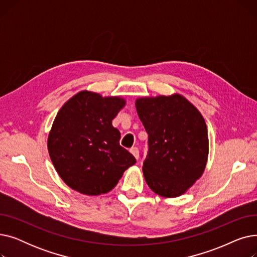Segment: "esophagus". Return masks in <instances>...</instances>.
<instances>
[{
	"mask_svg": "<svg viewBox=\"0 0 257 257\" xmlns=\"http://www.w3.org/2000/svg\"><path fill=\"white\" fill-rule=\"evenodd\" d=\"M130 153L138 159V158H139V155H140V150H139V148H137V147H133V148H131V149H130Z\"/></svg>",
	"mask_w": 257,
	"mask_h": 257,
	"instance_id": "1",
	"label": "esophagus"
}]
</instances>
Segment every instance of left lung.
<instances>
[{"instance_id": "1", "label": "left lung", "mask_w": 257, "mask_h": 257, "mask_svg": "<svg viewBox=\"0 0 257 257\" xmlns=\"http://www.w3.org/2000/svg\"><path fill=\"white\" fill-rule=\"evenodd\" d=\"M136 107L148 133L143 164L147 184L159 196H181L206 167L208 136L203 116L178 93L140 98Z\"/></svg>"}]
</instances>
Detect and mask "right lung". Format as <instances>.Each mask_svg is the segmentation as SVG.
<instances>
[{"mask_svg":"<svg viewBox=\"0 0 257 257\" xmlns=\"http://www.w3.org/2000/svg\"><path fill=\"white\" fill-rule=\"evenodd\" d=\"M126 104L123 98L80 91L58 111L48 138L52 163L73 190L88 196L110 192L123 173L137 163L119 146L112 119Z\"/></svg>","mask_w":257,"mask_h":257,"instance_id":"right-lung-1","label":"right lung"}]
</instances>
